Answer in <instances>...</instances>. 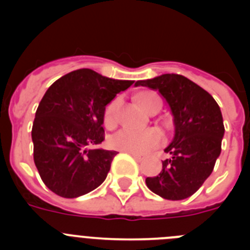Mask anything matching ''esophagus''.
Instances as JSON below:
<instances>
[{
    "instance_id": "obj_1",
    "label": "esophagus",
    "mask_w": 250,
    "mask_h": 250,
    "mask_svg": "<svg viewBox=\"0 0 250 250\" xmlns=\"http://www.w3.org/2000/svg\"><path fill=\"white\" fill-rule=\"evenodd\" d=\"M129 154L132 156V158L136 159V160H138V161H141V160H143V159L145 158L144 155H141V154H136V152H129Z\"/></svg>"
}]
</instances>
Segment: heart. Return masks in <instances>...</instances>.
I'll return each instance as SVG.
<instances>
[{
  "label": "heart",
  "instance_id": "heart-1",
  "mask_svg": "<svg viewBox=\"0 0 250 250\" xmlns=\"http://www.w3.org/2000/svg\"><path fill=\"white\" fill-rule=\"evenodd\" d=\"M139 103L143 106L145 111L149 112L158 103H161L160 99L154 94H143L139 98ZM120 105V99L116 98L107 105L104 114V123L107 127H114L116 124V115ZM163 141V134L160 130L151 127L146 130H135L124 127L115 132L110 139V144L115 149L121 150V151L136 152V154H144L155 149L156 146L161 144Z\"/></svg>",
  "mask_w": 250,
  "mask_h": 250
}]
</instances>
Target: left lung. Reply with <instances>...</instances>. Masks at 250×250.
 Segmentation results:
<instances>
[{
	"label": "left lung",
	"instance_id": "8db88e82",
	"mask_svg": "<svg viewBox=\"0 0 250 250\" xmlns=\"http://www.w3.org/2000/svg\"><path fill=\"white\" fill-rule=\"evenodd\" d=\"M135 86L158 91L174 121V138L164 149L170 158L163 161L160 173L145 183L164 199H187L209 178L222 151L225 130L219 105L209 92L182 75L164 74L136 81Z\"/></svg>",
	"mask_w": 250,
	"mask_h": 250
}]
</instances>
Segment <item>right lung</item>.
I'll return each instance as SVG.
<instances>
[{
    "label": "right lung",
    "mask_w": 250,
    "mask_h": 250,
    "mask_svg": "<svg viewBox=\"0 0 250 250\" xmlns=\"http://www.w3.org/2000/svg\"><path fill=\"white\" fill-rule=\"evenodd\" d=\"M132 83L80 68L48 87L36 110L31 136L35 165L51 191L77 198L103 184L118 152L89 146L104 141L106 105Z\"/></svg>",
    "instance_id": "add662e5"
}]
</instances>
